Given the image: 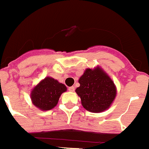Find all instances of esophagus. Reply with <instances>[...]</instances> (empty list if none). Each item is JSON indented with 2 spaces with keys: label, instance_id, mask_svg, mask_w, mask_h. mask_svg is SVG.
<instances>
[{
  "label": "esophagus",
  "instance_id": "obj_1",
  "mask_svg": "<svg viewBox=\"0 0 149 149\" xmlns=\"http://www.w3.org/2000/svg\"><path fill=\"white\" fill-rule=\"evenodd\" d=\"M68 90H69V91H70V92H73L75 90V87H73V86L68 87Z\"/></svg>",
  "mask_w": 149,
  "mask_h": 149
}]
</instances>
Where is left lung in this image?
Here are the masks:
<instances>
[{"label": "left lung", "instance_id": "obj_1", "mask_svg": "<svg viewBox=\"0 0 149 149\" xmlns=\"http://www.w3.org/2000/svg\"><path fill=\"white\" fill-rule=\"evenodd\" d=\"M80 86L76 90L83 107L94 113L109 109L117 94L113 81L102 68H87L79 78Z\"/></svg>", "mask_w": 149, "mask_h": 149}]
</instances>
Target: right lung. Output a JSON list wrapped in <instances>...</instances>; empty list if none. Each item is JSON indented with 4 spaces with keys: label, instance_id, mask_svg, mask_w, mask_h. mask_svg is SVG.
<instances>
[{
    "label": "right lung",
    "instance_id": "obj_1",
    "mask_svg": "<svg viewBox=\"0 0 149 149\" xmlns=\"http://www.w3.org/2000/svg\"><path fill=\"white\" fill-rule=\"evenodd\" d=\"M66 90L65 84L51 77H46L31 90V99L38 109L50 110L56 106L60 95Z\"/></svg>",
    "mask_w": 149,
    "mask_h": 149
}]
</instances>
